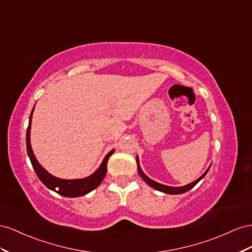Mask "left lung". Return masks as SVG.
<instances>
[{
    "mask_svg": "<svg viewBox=\"0 0 252 252\" xmlns=\"http://www.w3.org/2000/svg\"><path fill=\"white\" fill-rule=\"evenodd\" d=\"M136 162H137V171H138V174L141 176V178L143 179V181H145L150 187H152V188H154L155 190H158V191H160V192H163V193H167V194H183V193H185V192H187V191H189V190H191L194 186H195L200 179H203L204 177H205V175L208 173V171H209V169H210V167H211V164L209 166V168H208L206 171H205V173L200 176V177H198L196 181H194V182H192V183H190V184H188V185H186V186H183V187H171V186H166V185H162V184H159V183H157V182H155V181H153V179H151L150 177H148L145 173H143V171L141 170V168H140V164H139V158H138V156H136Z\"/></svg>",
    "mask_w": 252,
    "mask_h": 252,
    "instance_id": "8db88e82",
    "label": "left lung"
}]
</instances>
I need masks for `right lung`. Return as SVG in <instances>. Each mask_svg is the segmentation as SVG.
Segmentation results:
<instances>
[{
	"label": "right lung",
	"mask_w": 252,
	"mask_h": 252,
	"mask_svg": "<svg viewBox=\"0 0 252 252\" xmlns=\"http://www.w3.org/2000/svg\"><path fill=\"white\" fill-rule=\"evenodd\" d=\"M33 110H34V106L31 113L30 124H28L27 132H26V148H27L28 157H30L31 162L32 164V168L35 173H37V176L39 177L40 181L44 184L48 189L56 191L57 193L60 194V195L65 196V197L82 196V195H85V194L90 193L94 189H96L100 185V183L103 181L107 171V168H106L107 160H109L110 156L115 152V150L113 149L105 155L104 159L102 160L99 168L94 172V173L91 174L88 177L78 178V179H62L59 177H56L50 173H48V172L41 166L32 152V145H31V128H32V118ZM57 189L59 190H57Z\"/></svg>",
	"instance_id": "right-lung-1"
}]
</instances>
